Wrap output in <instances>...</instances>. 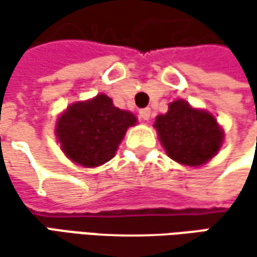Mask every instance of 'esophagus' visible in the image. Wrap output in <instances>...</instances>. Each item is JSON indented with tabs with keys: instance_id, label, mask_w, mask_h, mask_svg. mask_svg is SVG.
<instances>
[{
	"instance_id": "34e87169",
	"label": "esophagus",
	"mask_w": 257,
	"mask_h": 257,
	"mask_svg": "<svg viewBox=\"0 0 257 257\" xmlns=\"http://www.w3.org/2000/svg\"><path fill=\"white\" fill-rule=\"evenodd\" d=\"M150 114H152V110H150V108H143V110H140V117H141L143 122H147V120L150 119Z\"/></svg>"
}]
</instances>
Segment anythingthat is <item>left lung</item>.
<instances>
[{
  "label": "left lung",
  "instance_id": "1",
  "mask_svg": "<svg viewBox=\"0 0 257 257\" xmlns=\"http://www.w3.org/2000/svg\"><path fill=\"white\" fill-rule=\"evenodd\" d=\"M153 126L167 155L184 167L205 165L219 153L225 141V132L217 119L184 99L170 102L168 111L159 114Z\"/></svg>",
  "mask_w": 257,
  "mask_h": 257
}]
</instances>
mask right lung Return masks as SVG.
Masks as SVG:
<instances>
[{"mask_svg": "<svg viewBox=\"0 0 257 257\" xmlns=\"http://www.w3.org/2000/svg\"><path fill=\"white\" fill-rule=\"evenodd\" d=\"M135 125V114L114 107L105 93H98L68 105L58 116L55 135L71 162L96 168L114 158L128 128Z\"/></svg>", "mask_w": 257, "mask_h": 257, "instance_id": "add662e5", "label": "right lung"}]
</instances>
